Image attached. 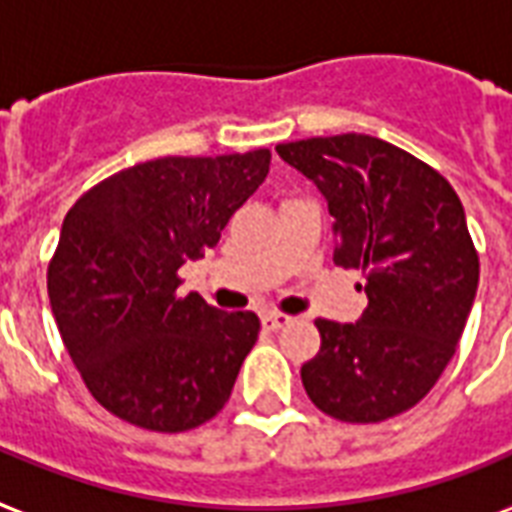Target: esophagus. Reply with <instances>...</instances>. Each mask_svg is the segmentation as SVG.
I'll use <instances>...</instances> for the list:
<instances>
[{"label": "esophagus", "mask_w": 512, "mask_h": 512, "mask_svg": "<svg viewBox=\"0 0 512 512\" xmlns=\"http://www.w3.org/2000/svg\"><path fill=\"white\" fill-rule=\"evenodd\" d=\"M290 323H293V317H290V314H282V312L263 314V328H266V331H279V328H285V325Z\"/></svg>", "instance_id": "34e87169"}]
</instances>
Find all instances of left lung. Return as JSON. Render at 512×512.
<instances>
[{
  "label": "left lung",
  "instance_id": "left-lung-1",
  "mask_svg": "<svg viewBox=\"0 0 512 512\" xmlns=\"http://www.w3.org/2000/svg\"><path fill=\"white\" fill-rule=\"evenodd\" d=\"M279 157L328 200L342 268L363 271L358 323L314 320L320 352L301 366L317 410L380 423L415 407L456 352L480 260L445 176L372 135L279 143Z\"/></svg>",
  "mask_w": 512,
  "mask_h": 512
}]
</instances>
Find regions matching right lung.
Here are the masks:
<instances>
[{"label":"right lung","instance_id":"add662e5","mask_svg":"<svg viewBox=\"0 0 512 512\" xmlns=\"http://www.w3.org/2000/svg\"><path fill=\"white\" fill-rule=\"evenodd\" d=\"M268 165V149L160 157L67 211L48 263L51 312L89 393L116 418L179 434L227 404L260 320L179 295V268L217 246Z\"/></svg>","mask_w":512,"mask_h":512}]
</instances>
